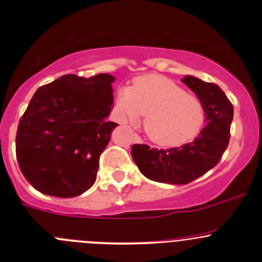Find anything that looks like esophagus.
<instances>
[{"mask_svg": "<svg viewBox=\"0 0 262 262\" xmlns=\"http://www.w3.org/2000/svg\"><path fill=\"white\" fill-rule=\"evenodd\" d=\"M136 139H139V137H137V136H136Z\"/></svg>", "mask_w": 262, "mask_h": 262, "instance_id": "34e87169", "label": "esophagus"}]
</instances>
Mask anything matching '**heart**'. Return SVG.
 <instances>
[{
    "mask_svg": "<svg viewBox=\"0 0 262 262\" xmlns=\"http://www.w3.org/2000/svg\"><path fill=\"white\" fill-rule=\"evenodd\" d=\"M116 105L123 120L145 115L143 128L150 140L164 147H176L195 139L205 122V106L170 78L145 75L134 86L119 90Z\"/></svg>",
    "mask_w": 262,
    "mask_h": 262,
    "instance_id": "1",
    "label": "heart"
}]
</instances>
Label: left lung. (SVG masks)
<instances>
[{
	"mask_svg": "<svg viewBox=\"0 0 262 262\" xmlns=\"http://www.w3.org/2000/svg\"><path fill=\"white\" fill-rule=\"evenodd\" d=\"M182 82L190 87L205 106L206 126L192 142L168 150L132 146L135 164L143 176L157 182L186 185L215 167L230 141L233 106L216 83L185 76Z\"/></svg>",
	"mask_w": 262,
	"mask_h": 262,
	"instance_id": "8db88e82",
	"label": "left lung"
}]
</instances>
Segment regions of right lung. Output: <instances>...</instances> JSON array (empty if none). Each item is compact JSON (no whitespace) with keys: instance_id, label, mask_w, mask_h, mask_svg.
Masks as SVG:
<instances>
[{"instance_id":"obj_1","label":"right lung","mask_w":262,"mask_h":262,"mask_svg":"<svg viewBox=\"0 0 262 262\" xmlns=\"http://www.w3.org/2000/svg\"><path fill=\"white\" fill-rule=\"evenodd\" d=\"M114 76L64 75L41 86L18 123L16 156L25 179L42 193L75 198L96 181L98 159L117 123Z\"/></svg>"}]
</instances>
